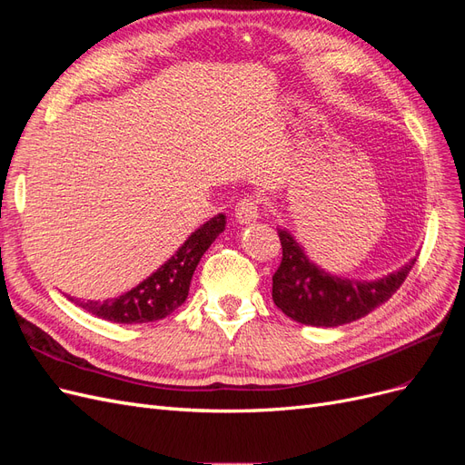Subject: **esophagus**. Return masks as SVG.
I'll return each mask as SVG.
<instances>
[{"mask_svg": "<svg viewBox=\"0 0 465 465\" xmlns=\"http://www.w3.org/2000/svg\"><path fill=\"white\" fill-rule=\"evenodd\" d=\"M234 217H236V223H241V224L256 223L258 217H260L258 200H254V198H242L234 207Z\"/></svg>", "mask_w": 465, "mask_h": 465, "instance_id": "1", "label": "esophagus"}]
</instances>
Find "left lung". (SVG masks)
<instances>
[{
	"instance_id": "obj_1",
	"label": "left lung",
	"mask_w": 465,
	"mask_h": 465,
	"mask_svg": "<svg viewBox=\"0 0 465 465\" xmlns=\"http://www.w3.org/2000/svg\"><path fill=\"white\" fill-rule=\"evenodd\" d=\"M277 232L283 260L273 273L272 297L283 314L306 326L337 328L367 316L401 287L417 262L411 258L398 272L374 281L337 277L308 258L289 231Z\"/></svg>"
}]
</instances>
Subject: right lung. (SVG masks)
<instances>
[{
	"instance_id": "1",
	"label": "right lung",
	"mask_w": 465,
	"mask_h": 465,
	"mask_svg": "<svg viewBox=\"0 0 465 465\" xmlns=\"http://www.w3.org/2000/svg\"><path fill=\"white\" fill-rule=\"evenodd\" d=\"M227 217H211L198 231H193L176 254L168 258L157 272L143 279L137 287L116 299L87 301L77 304L98 318L116 323H145L174 312L188 299L192 275L205 250L224 231Z\"/></svg>"
}]
</instances>
